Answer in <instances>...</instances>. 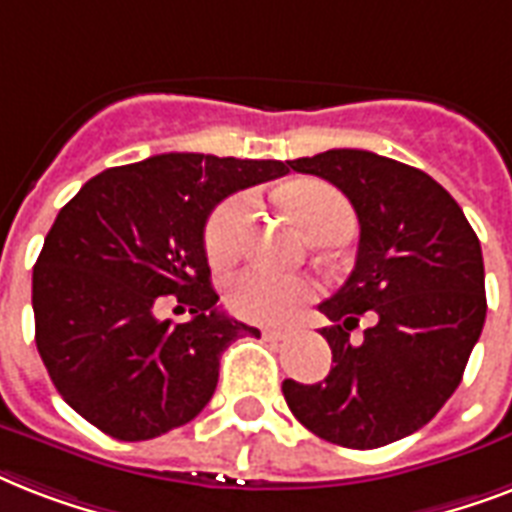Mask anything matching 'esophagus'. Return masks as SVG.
<instances>
[{
    "label": "esophagus",
    "instance_id": "obj_1",
    "mask_svg": "<svg viewBox=\"0 0 512 512\" xmlns=\"http://www.w3.org/2000/svg\"><path fill=\"white\" fill-rule=\"evenodd\" d=\"M263 337H265V340H273V342H276V340H287L289 332H287V329H271V327H265V329H263Z\"/></svg>",
    "mask_w": 512,
    "mask_h": 512
}]
</instances>
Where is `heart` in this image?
Instances as JSON below:
<instances>
[{
	"mask_svg": "<svg viewBox=\"0 0 512 512\" xmlns=\"http://www.w3.org/2000/svg\"><path fill=\"white\" fill-rule=\"evenodd\" d=\"M284 201L311 239L327 233L353 231V209L337 188L327 183H297L284 191ZM252 217V199L236 193L217 204L204 228V249L212 265L236 260ZM316 297V284L303 276H273L265 271H244L225 287V305L233 316L257 324H287Z\"/></svg>",
	"mask_w": 512,
	"mask_h": 512,
	"instance_id": "b5f03b06",
	"label": "heart"
}]
</instances>
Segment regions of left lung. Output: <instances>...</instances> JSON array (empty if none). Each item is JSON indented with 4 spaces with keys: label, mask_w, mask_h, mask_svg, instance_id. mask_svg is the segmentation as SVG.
<instances>
[{
    "label": "left lung",
    "mask_w": 512,
    "mask_h": 512,
    "mask_svg": "<svg viewBox=\"0 0 512 512\" xmlns=\"http://www.w3.org/2000/svg\"><path fill=\"white\" fill-rule=\"evenodd\" d=\"M337 185L361 225L356 268L319 311L332 348L324 382L284 380L305 428L348 449H377L428 425L462 380L486 319L484 257L446 188L358 148L287 162ZM373 321L361 341L349 332Z\"/></svg>",
    "instance_id": "left-lung-1"
}]
</instances>
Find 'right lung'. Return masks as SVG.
Wrapping results in <instances>:
<instances>
[{
	"mask_svg": "<svg viewBox=\"0 0 512 512\" xmlns=\"http://www.w3.org/2000/svg\"><path fill=\"white\" fill-rule=\"evenodd\" d=\"M287 172L276 159L159 154L100 172L60 209L31 303L39 356L74 412L148 441L209 404L223 350L260 332L217 308L204 225L225 196ZM164 299L192 319L159 320Z\"/></svg>",
	"mask_w": 512,
	"mask_h": 512,
	"instance_id": "right-lung-1",
	"label": "right lung"
}]
</instances>
